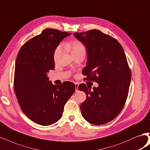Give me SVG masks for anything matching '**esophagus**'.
<instances>
[{"label": "esophagus", "instance_id": "1", "mask_svg": "<svg viewBox=\"0 0 150 150\" xmlns=\"http://www.w3.org/2000/svg\"><path fill=\"white\" fill-rule=\"evenodd\" d=\"M78 86H79V84L77 83H75V87H76V92H78Z\"/></svg>", "mask_w": 150, "mask_h": 150}]
</instances>
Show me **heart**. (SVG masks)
I'll list each match as a JSON object with an SVG mask.
<instances>
[{
	"mask_svg": "<svg viewBox=\"0 0 150 150\" xmlns=\"http://www.w3.org/2000/svg\"><path fill=\"white\" fill-rule=\"evenodd\" d=\"M66 46L69 48V50L71 51V53L73 54V56H76L77 54H86V49L84 45L80 41L78 40H74L72 41V42L67 43ZM62 46L58 45L57 47H56L53 53V59L56 61H57L58 58L62 52Z\"/></svg>",
	"mask_w": 150,
	"mask_h": 150,
	"instance_id": "1",
	"label": "heart"
}]
</instances>
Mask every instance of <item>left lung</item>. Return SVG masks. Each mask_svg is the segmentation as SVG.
<instances>
[{
	"label": "left lung",
	"instance_id": "8db88e82",
	"mask_svg": "<svg viewBox=\"0 0 150 150\" xmlns=\"http://www.w3.org/2000/svg\"><path fill=\"white\" fill-rule=\"evenodd\" d=\"M87 51V66L82 70L84 80L96 82L97 87L81 84L78 89L87 96L81 105L82 115L94 125L112 121L126 102L131 71L124 51L117 40L98 30L74 33Z\"/></svg>",
	"mask_w": 150,
	"mask_h": 150
}]
</instances>
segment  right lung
Returning <instances> with one entry per match:
<instances>
[{
	"instance_id": "right-lung-1",
	"label": "right lung",
	"mask_w": 150,
	"mask_h": 150,
	"mask_svg": "<svg viewBox=\"0 0 150 150\" xmlns=\"http://www.w3.org/2000/svg\"><path fill=\"white\" fill-rule=\"evenodd\" d=\"M71 33L46 28L27 41L20 48L15 63L13 87L22 112L31 120L47 126L63 115L66 102L75 91V85L66 81L53 85L47 73L54 68L53 53Z\"/></svg>"
}]
</instances>
